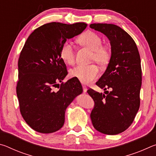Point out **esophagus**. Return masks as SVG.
I'll return each instance as SVG.
<instances>
[{
	"mask_svg": "<svg viewBox=\"0 0 156 156\" xmlns=\"http://www.w3.org/2000/svg\"><path fill=\"white\" fill-rule=\"evenodd\" d=\"M83 92L84 93H86L87 91V86L85 85H83Z\"/></svg>",
	"mask_w": 156,
	"mask_h": 156,
	"instance_id": "esophagus-1",
	"label": "esophagus"
}]
</instances>
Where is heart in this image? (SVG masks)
Segmentation results:
<instances>
[{
    "mask_svg": "<svg viewBox=\"0 0 156 156\" xmlns=\"http://www.w3.org/2000/svg\"><path fill=\"white\" fill-rule=\"evenodd\" d=\"M78 41L83 46L94 51L93 60L100 65H105L109 61L110 52L106 47L102 45V40L98 34L87 31L79 37ZM60 56L62 60L68 65L75 62V50L70 41H66L60 48ZM72 77L76 78L83 84H90L99 76V69L95 65H78L70 71Z\"/></svg>",
    "mask_w": 156,
    "mask_h": 156,
    "instance_id": "b5f03b06",
    "label": "heart"
}]
</instances>
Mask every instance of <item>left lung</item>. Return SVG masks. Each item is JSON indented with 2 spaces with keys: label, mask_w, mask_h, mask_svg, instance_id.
Returning a JSON list of instances; mask_svg holds the SVG:
<instances>
[{
  "label": "left lung",
  "mask_w": 156,
  "mask_h": 156,
  "mask_svg": "<svg viewBox=\"0 0 156 156\" xmlns=\"http://www.w3.org/2000/svg\"><path fill=\"white\" fill-rule=\"evenodd\" d=\"M89 27L107 37L112 51L107 69L96 83L105 94L87 91L95 102L90 117L98 131L116 135L129 127L139 109L140 57L135 41L121 27L107 23H94ZM107 88L111 91H106Z\"/></svg>",
  "instance_id": "left-lung-1"
}]
</instances>
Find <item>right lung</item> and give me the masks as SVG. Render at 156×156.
<instances>
[{
  "mask_svg": "<svg viewBox=\"0 0 156 156\" xmlns=\"http://www.w3.org/2000/svg\"><path fill=\"white\" fill-rule=\"evenodd\" d=\"M87 24L53 22L42 25L26 41L18 59L16 94L23 119L31 129L42 133L58 131L65 123V111L83 87L76 78L62 83L67 75L60 56L63 43L78 36Z\"/></svg>",
  "mask_w": 156,
  "mask_h": 156,
  "instance_id": "1",
  "label": "right lung"
}]
</instances>
